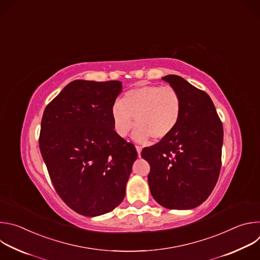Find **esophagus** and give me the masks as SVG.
<instances>
[{"label":"esophagus","instance_id":"1","mask_svg":"<svg viewBox=\"0 0 260 260\" xmlns=\"http://www.w3.org/2000/svg\"><path fill=\"white\" fill-rule=\"evenodd\" d=\"M136 149H137V152H138V155L141 156V151H142V147L141 146H136Z\"/></svg>","mask_w":260,"mask_h":260}]
</instances>
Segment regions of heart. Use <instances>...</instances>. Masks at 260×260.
Returning <instances> with one entry per match:
<instances>
[{"instance_id": "heart-1", "label": "heart", "mask_w": 260, "mask_h": 260, "mask_svg": "<svg viewBox=\"0 0 260 260\" xmlns=\"http://www.w3.org/2000/svg\"><path fill=\"white\" fill-rule=\"evenodd\" d=\"M182 113V100L172 86L143 85L128 90L122 100H116L111 115L115 132L125 137L135 123L136 141H145L149 137L161 140L168 137L178 125Z\"/></svg>"}]
</instances>
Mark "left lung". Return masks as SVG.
Instances as JSON below:
<instances>
[{"label": "left lung", "instance_id": "1", "mask_svg": "<svg viewBox=\"0 0 260 260\" xmlns=\"http://www.w3.org/2000/svg\"><path fill=\"white\" fill-rule=\"evenodd\" d=\"M162 80L180 93L181 118L168 137L143 148L141 156L150 165L153 199L167 209L188 210L204 203L217 183L223 125L207 92L177 75Z\"/></svg>", "mask_w": 260, "mask_h": 260}]
</instances>
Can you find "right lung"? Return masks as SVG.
<instances>
[{
	"label": "right lung",
	"mask_w": 260,
	"mask_h": 260,
	"mask_svg": "<svg viewBox=\"0 0 260 260\" xmlns=\"http://www.w3.org/2000/svg\"><path fill=\"white\" fill-rule=\"evenodd\" d=\"M120 81L75 80L45 108L39 137L55 191L87 217L114 210L124 199L136 147L115 131L111 108Z\"/></svg>",
	"instance_id": "add662e5"
}]
</instances>
